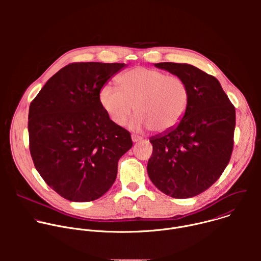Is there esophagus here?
Returning <instances> with one entry per match:
<instances>
[{
	"mask_svg": "<svg viewBox=\"0 0 261 261\" xmlns=\"http://www.w3.org/2000/svg\"><path fill=\"white\" fill-rule=\"evenodd\" d=\"M131 137H132V141H133V142H137V141H139V140L142 139L141 136H138V135H136V134H132Z\"/></svg>",
	"mask_w": 261,
	"mask_h": 261,
	"instance_id": "34e87169",
	"label": "esophagus"
}]
</instances>
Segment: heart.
<instances>
[{
    "mask_svg": "<svg viewBox=\"0 0 261 261\" xmlns=\"http://www.w3.org/2000/svg\"><path fill=\"white\" fill-rule=\"evenodd\" d=\"M118 88L105 85L99 101L110 121L126 125L135 106L137 116L131 123L135 130L151 128L164 133L176 127L187 113L189 88L177 75L145 67H134L117 77Z\"/></svg>",
    "mask_w": 261,
    "mask_h": 261,
    "instance_id": "1",
    "label": "heart"
}]
</instances>
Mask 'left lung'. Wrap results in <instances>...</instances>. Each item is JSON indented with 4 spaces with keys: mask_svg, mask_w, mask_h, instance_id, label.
<instances>
[{
    "mask_svg": "<svg viewBox=\"0 0 261 261\" xmlns=\"http://www.w3.org/2000/svg\"><path fill=\"white\" fill-rule=\"evenodd\" d=\"M155 66L181 77L190 101L175 128L150 139L153 153L147 174L166 195L194 197L215 184L230 161L236 108L218 80L202 70L168 62Z\"/></svg>",
    "mask_w": 261,
    "mask_h": 261,
    "instance_id": "left-lung-1",
    "label": "left lung"
}]
</instances>
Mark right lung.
<instances>
[{"label":"right lung","mask_w":261,"mask_h":261,"mask_svg":"<svg viewBox=\"0 0 261 261\" xmlns=\"http://www.w3.org/2000/svg\"><path fill=\"white\" fill-rule=\"evenodd\" d=\"M121 63H71L58 71L30 104L34 165L63 198L93 201L114 185L119 159L132 147L129 131L110 121L99 101Z\"/></svg>","instance_id":"obj_1"}]
</instances>
